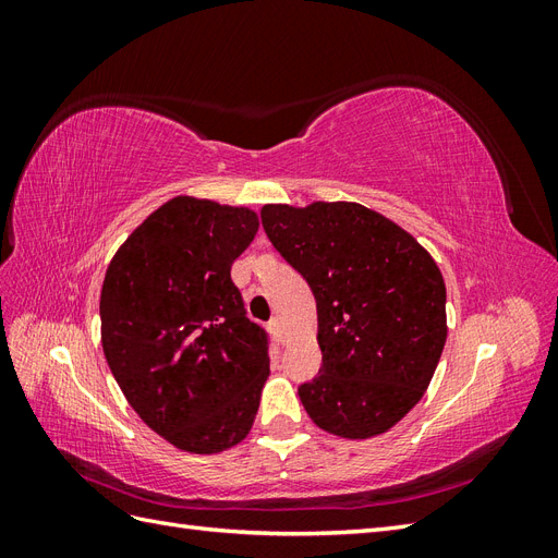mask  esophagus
<instances>
[{
    "mask_svg": "<svg viewBox=\"0 0 558 558\" xmlns=\"http://www.w3.org/2000/svg\"><path fill=\"white\" fill-rule=\"evenodd\" d=\"M267 328L272 330V335L277 337V340H281V324H279V318L275 316V318H269V324H267Z\"/></svg>",
    "mask_w": 558,
    "mask_h": 558,
    "instance_id": "esophagus-1",
    "label": "esophagus"
}]
</instances>
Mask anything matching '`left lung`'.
<instances>
[{
	"instance_id": "left-lung-1",
	"label": "left lung",
	"mask_w": 558,
	"mask_h": 558,
	"mask_svg": "<svg viewBox=\"0 0 558 558\" xmlns=\"http://www.w3.org/2000/svg\"><path fill=\"white\" fill-rule=\"evenodd\" d=\"M269 242L310 283L320 369L298 386L318 428L365 440L428 388L447 340L440 269L412 234L353 202L265 205Z\"/></svg>"
}]
</instances>
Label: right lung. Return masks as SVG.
<instances>
[{"mask_svg": "<svg viewBox=\"0 0 558 558\" xmlns=\"http://www.w3.org/2000/svg\"><path fill=\"white\" fill-rule=\"evenodd\" d=\"M258 216L174 197L113 256L102 347L132 410L167 442L216 453L242 442L269 375V335L230 277Z\"/></svg>", "mask_w": 558, "mask_h": 558, "instance_id": "add662e5", "label": "right lung"}]
</instances>
